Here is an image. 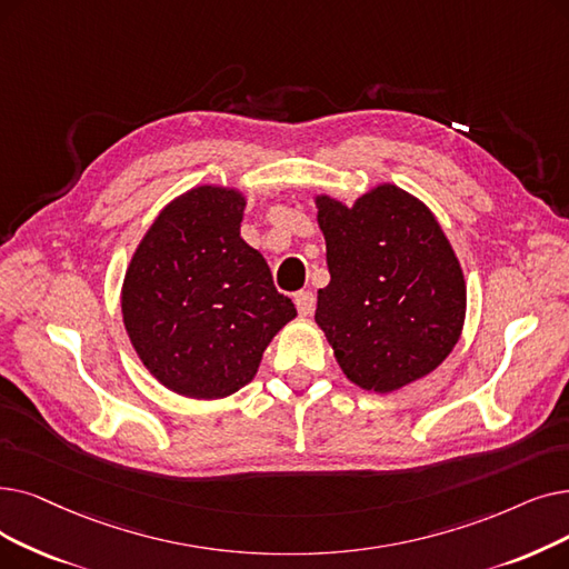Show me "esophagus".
<instances>
[{
	"instance_id": "34e87169",
	"label": "esophagus",
	"mask_w": 569,
	"mask_h": 569,
	"mask_svg": "<svg viewBox=\"0 0 569 569\" xmlns=\"http://www.w3.org/2000/svg\"><path fill=\"white\" fill-rule=\"evenodd\" d=\"M295 307H298L302 316H311L316 309V295L311 290H300L295 295Z\"/></svg>"
}]
</instances>
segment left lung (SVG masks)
<instances>
[{
	"label": "left lung",
	"instance_id": "8db88e82",
	"mask_svg": "<svg viewBox=\"0 0 569 569\" xmlns=\"http://www.w3.org/2000/svg\"><path fill=\"white\" fill-rule=\"evenodd\" d=\"M330 283L316 323L356 386L392 392L447 358L465 320V279L430 209L379 186L353 207L316 197Z\"/></svg>",
	"mask_w": 569,
	"mask_h": 569
}]
</instances>
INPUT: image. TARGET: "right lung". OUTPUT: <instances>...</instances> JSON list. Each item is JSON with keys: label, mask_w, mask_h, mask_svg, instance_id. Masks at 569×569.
Returning a JSON list of instances; mask_svg holds the SVG:
<instances>
[{"label": "right lung", "mask_w": 569, "mask_h": 569, "mask_svg": "<svg viewBox=\"0 0 569 569\" xmlns=\"http://www.w3.org/2000/svg\"><path fill=\"white\" fill-rule=\"evenodd\" d=\"M243 197L200 186L167 204L122 283V320L162 386L216 400L249 383L295 305L239 237Z\"/></svg>", "instance_id": "1"}]
</instances>
